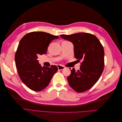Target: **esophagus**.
<instances>
[{"mask_svg": "<svg viewBox=\"0 0 122 122\" xmlns=\"http://www.w3.org/2000/svg\"><path fill=\"white\" fill-rule=\"evenodd\" d=\"M57 68L59 70H64V69H65V67L63 66H61V65H57Z\"/></svg>", "mask_w": 122, "mask_h": 122, "instance_id": "esophagus-1", "label": "esophagus"}]
</instances>
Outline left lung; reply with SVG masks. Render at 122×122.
Listing matches in <instances>:
<instances>
[{
    "instance_id": "1",
    "label": "left lung",
    "mask_w": 122,
    "mask_h": 122,
    "mask_svg": "<svg viewBox=\"0 0 122 122\" xmlns=\"http://www.w3.org/2000/svg\"><path fill=\"white\" fill-rule=\"evenodd\" d=\"M60 36L73 43L75 57L78 61H82L80 70H71L67 77L69 84L78 93L89 90L97 82L104 69V51L102 44L96 36L88 33Z\"/></svg>"
}]
</instances>
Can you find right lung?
Masks as SVG:
<instances>
[{"mask_svg":"<svg viewBox=\"0 0 122 122\" xmlns=\"http://www.w3.org/2000/svg\"><path fill=\"white\" fill-rule=\"evenodd\" d=\"M58 38L45 32L34 31L20 40L15 56L16 66L22 81L32 91L44 90L57 71L56 66L42 67L38 58L46 53L51 41Z\"/></svg>","mask_w":122,"mask_h":122,"instance_id":"1","label":"right lung"}]
</instances>
